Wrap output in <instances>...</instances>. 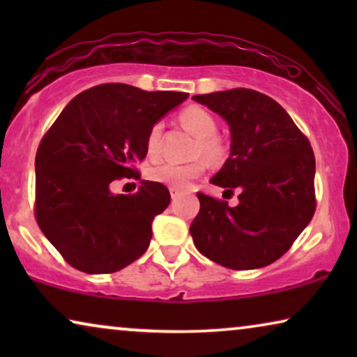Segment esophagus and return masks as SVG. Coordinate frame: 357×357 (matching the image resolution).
<instances>
[{"mask_svg": "<svg viewBox=\"0 0 357 357\" xmlns=\"http://www.w3.org/2000/svg\"><path fill=\"white\" fill-rule=\"evenodd\" d=\"M183 192L182 190H177V188H170V197H172V199H175L177 197H180Z\"/></svg>", "mask_w": 357, "mask_h": 357, "instance_id": "obj_1", "label": "esophagus"}]
</instances>
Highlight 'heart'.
<instances>
[{"instance_id": "b5f03b06", "label": "heart", "mask_w": 357, "mask_h": 357, "mask_svg": "<svg viewBox=\"0 0 357 357\" xmlns=\"http://www.w3.org/2000/svg\"><path fill=\"white\" fill-rule=\"evenodd\" d=\"M178 120L183 128L197 136L195 146V158H204L209 164H219L226 159L227 144L219 136L218 121L211 112L198 105H190L178 114ZM162 151V125L154 123L146 136V154L149 159H159ZM206 164L203 159L193 160L190 164L167 162L149 170V178L155 183H162L165 187L183 190L192 180L198 178L204 172Z\"/></svg>"}]
</instances>
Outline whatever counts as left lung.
Segmentation results:
<instances>
[{"instance_id":"8db88e82","label":"left lung","mask_w":357,"mask_h":357,"mask_svg":"<svg viewBox=\"0 0 357 357\" xmlns=\"http://www.w3.org/2000/svg\"><path fill=\"white\" fill-rule=\"evenodd\" d=\"M226 119L231 155L211 183L238 190V204L197 193L195 247L218 265L255 270L276 261L314 218L315 155L289 114L261 92L237 87L193 96Z\"/></svg>"}]
</instances>
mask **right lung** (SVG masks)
I'll use <instances>...</instances> for the list:
<instances>
[{"label": "right lung", "instance_id": "add662e5", "mask_svg": "<svg viewBox=\"0 0 357 357\" xmlns=\"http://www.w3.org/2000/svg\"><path fill=\"white\" fill-rule=\"evenodd\" d=\"M187 97L107 82L77 94L43 135L33 214L68 265L115 273L149 247L153 219L170 203L167 187L143 180L133 195H112L110 185L139 180L149 128Z\"/></svg>", "mask_w": 357, "mask_h": 357}]
</instances>
